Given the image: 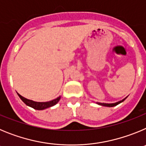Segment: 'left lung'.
<instances>
[{
	"label": "left lung",
	"instance_id": "8db88e82",
	"mask_svg": "<svg viewBox=\"0 0 146 146\" xmlns=\"http://www.w3.org/2000/svg\"><path fill=\"white\" fill-rule=\"evenodd\" d=\"M126 98H125L124 99H123L122 101H120V102H118L116 103H113V104H105V103H98V104H99V105H102V106H106V107H114V106H116V105H118V104H120V103H121L122 102H123L126 99Z\"/></svg>",
	"mask_w": 146,
	"mask_h": 146
}]
</instances>
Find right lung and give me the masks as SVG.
<instances>
[{
  "mask_svg": "<svg viewBox=\"0 0 146 146\" xmlns=\"http://www.w3.org/2000/svg\"><path fill=\"white\" fill-rule=\"evenodd\" d=\"M17 94L18 96H20V99H22V101L25 103V104H27V105L29 107H31L33 109L38 110H41L46 109V108L54 106L55 104H56L58 102L59 100H60V97L59 96L57 99H54V100H52V101L50 102H33L32 101V100H29V99H26V98L23 97V96H22L21 95H20L19 94Z\"/></svg>",
  "mask_w": 146,
  "mask_h": 146,
  "instance_id": "obj_1",
  "label": "right lung"
}]
</instances>
